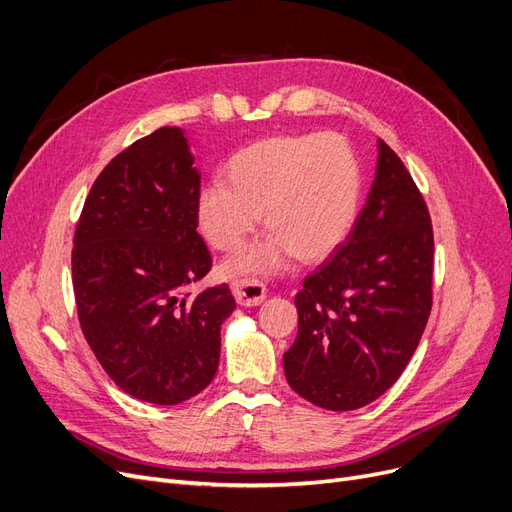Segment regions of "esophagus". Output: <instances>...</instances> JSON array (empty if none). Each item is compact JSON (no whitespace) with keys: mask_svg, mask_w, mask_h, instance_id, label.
Listing matches in <instances>:
<instances>
[{"mask_svg":"<svg viewBox=\"0 0 512 512\" xmlns=\"http://www.w3.org/2000/svg\"><path fill=\"white\" fill-rule=\"evenodd\" d=\"M231 290L235 300L241 306H258L264 296H267V290H264V285L254 281V279H241V281H233L231 283Z\"/></svg>","mask_w":512,"mask_h":512,"instance_id":"34e87169","label":"esophagus"}]
</instances>
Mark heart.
Listing matches in <instances>:
<instances>
[{"instance_id":"heart-1","label":"heart","mask_w":512,"mask_h":512,"mask_svg":"<svg viewBox=\"0 0 512 512\" xmlns=\"http://www.w3.org/2000/svg\"><path fill=\"white\" fill-rule=\"evenodd\" d=\"M227 180L197 195V224L214 250L231 252L264 216L271 233L231 256L229 275L281 269L290 256L321 260L351 233L361 201V166L342 136L279 134L237 151Z\"/></svg>"}]
</instances>
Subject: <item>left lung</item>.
I'll return each mask as SVG.
<instances>
[{
  "instance_id": "left-lung-1",
  "label": "left lung",
  "mask_w": 512,
  "mask_h": 512,
  "mask_svg": "<svg viewBox=\"0 0 512 512\" xmlns=\"http://www.w3.org/2000/svg\"><path fill=\"white\" fill-rule=\"evenodd\" d=\"M433 256L426 203L378 140L376 178L353 231L294 298L298 336L283 370L302 399L349 412L397 382L431 315Z\"/></svg>"
}]
</instances>
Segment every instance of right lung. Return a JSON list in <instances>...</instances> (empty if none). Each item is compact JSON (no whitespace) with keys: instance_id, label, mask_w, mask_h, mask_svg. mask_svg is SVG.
Returning <instances> with one entry per match:
<instances>
[{"instance_id":"right-lung-1","label":"right lung","mask_w":512,"mask_h":512,"mask_svg":"<svg viewBox=\"0 0 512 512\" xmlns=\"http://www.w3.org/2000/svg\"><path fill=\"white\" fill-rule=\"evenodd\" d=\"M180 128H159L113 157L81 210L71 254L81 332L121 391L176 405L206 388L227 283L193 294L212 269L197 233L201 174Z\"/></svg>"}]
</instances>
